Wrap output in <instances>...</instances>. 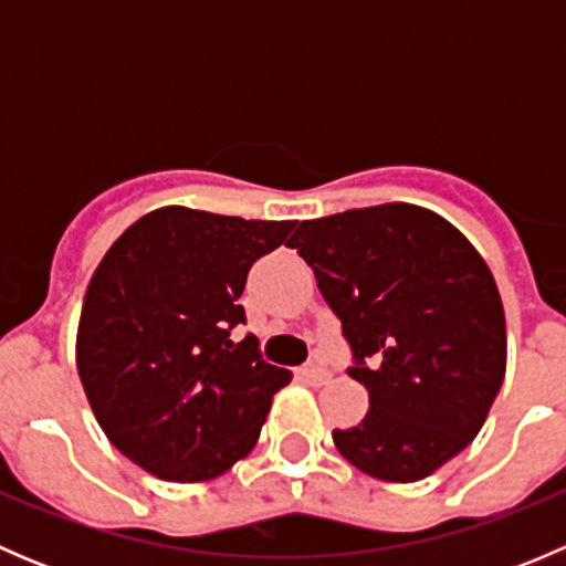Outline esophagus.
I'll return each instance as SVG.
<instances>
[{
  "label": "esophagus",
  "instance_id": "1",
  "mask_svg": "<svg viewBox=\"0 0 566 566\" xmlns=\"http://www.w3.org/2000/svg\"><path fill=\"white\" fill-rule=\"evenodd\" d=\"M298 378L310 386H323L331 380V373L325 367H317V364H310V367L298 369Z\"/></svg>",
  "mask_w": 566,
  "mask_h": 566
}]
</instances>
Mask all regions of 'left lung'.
Segmentation results:
<instances>
[{
    "label": "left lung",
    "mask_w": 566,
    "mask_h": 566,
    "mask_svg": "<svg viewBox=\"0 0 566 566\" xmlns=\"http://www.w3.org/2000/svg\"><path fill=\"white\" fill-rule=\"evenodd\" d=\"M290 249L342 319L353 380L369 391L334 443L358 471L419 482L476 438L506 373V319L488 262L408 202L301 221Z\"/></svg>",
    "instance_id": "1"
}]
</instances>
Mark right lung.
Returning a JSON list of instances; mask_svg holds the SVG:
<instances>
[{"label":"right lung","mask_w":566,"mask_h":566,"mask_svg":"<svg viewBox=\"0 0 566 566\" xmlns=\"http://www.w3.org/2000/svg\"><path fill=\"white\" fill-rule=\"evenodd\" d=\"M295 221L191 208L142 216L90 279L76 336L84 394L108 441L167 482H205L254 449L290 369L262 361L238 304L249 268Z\"/></svg>","instance_id":"1"}]
</instances>
